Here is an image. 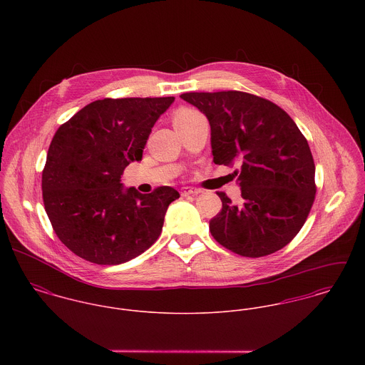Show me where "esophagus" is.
I'll return each instance as SVG.
<instances>
[{
  "mask_svg": "<svg viewBox=\"0 0 365 365\" xmlns=\"http://www.w3.org/2000/svg\"><path fill=\"white\" fill-rule=\"evenodd\" d=\"M201 191L200 190H195V188H190V187H184L181 190V195L182 197H187V195H198Z\"/></svg>",
  "mask_w": 365,
  "mask_h": 365,
  "instance_id": "obj_1",
  "label": "esophagus"
}]
</instances>
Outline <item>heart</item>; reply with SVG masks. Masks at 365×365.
<instances>
[{"mask_svg":"<svg viewBox=\"0 0 365 365\" xmlns=\"http://www.w3.org/2000/svg\"><path fill=\"white\" fill-rule=\"evenodd\" d=\"M200 116H202V115L198 110H195V109L181 108L174 115V126L180 128L181 125H185V123H188V122H191V120H194V119H197Z\"/></svg>","mask_w":365,"mask_h":365,"instance_id":"1","label":"heart"}]
</instances>
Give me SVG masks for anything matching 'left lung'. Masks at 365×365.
<instances>
[{
  "label": "left lung",
  "mask_w": 365,
  "mask_h": 365,
  "mask_svg": "<svg viewBox=\"0 0 365 365\" xmlns=\"http://www.w3.org/2000/svg\"><path fill=\"white\" fill-rule=\"evenodd\" d=\"M210 125L215 164L233 173L243 204L217 192L222 210L209 222L213 239L245 257L285 247L304 226L316 194L314 163L305 136L278 105L242 91L185 93Z\"/></svg>",
  "instance_id": "left-lung-1"
}]
</instances>
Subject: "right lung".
<instances>
[{
  "instance_id": "obj_1",
  "label": "right lung",
  "mask_w": 365,
  "mask_h": 365,
  "mask_svg": "<svg viewBox=\"0 0 365 365\" xmlns=\"http://www.w3.org/2000/svg\"><path fill=\"white\" fill-rule=\"evenodd\" d=\"M173 103L174 97L98 100L54 133L42 173L43 202L57 237L78 257L122 264L158 239L178 191L140 194L125 188L120 175L142 160L152 128Z\"/></svg>"
}]
</instances>
